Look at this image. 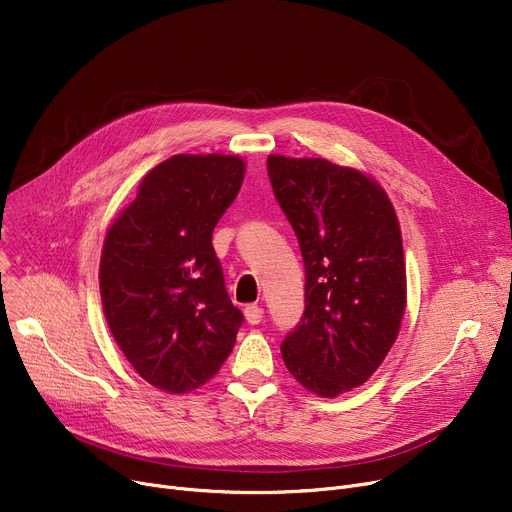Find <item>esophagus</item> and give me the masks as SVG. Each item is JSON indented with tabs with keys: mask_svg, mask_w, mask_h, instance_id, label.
I'll return each mask as SVG.
<instances>
[{
	"mask_svg": "<svg viewBox=\"0 0 512 512\" xmlns=\"http://www.w3.org/2000/svg\"><path fill=\"white\" fill-rule=\"evenodd\" d=\"M245 319H247V324H251V326L261 324V319H263V309H261L259 305H249V307L245 309Z\"/></svg>",
	"mask_w": 512,
	"mask_h": 512,
	"instance_id": "1",
	"label": "esophagus"
}]
</instances>
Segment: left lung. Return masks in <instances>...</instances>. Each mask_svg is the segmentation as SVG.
<instances>
[{
  "label": "left lung",
  "mask_w": 512,
  "mask_h": 512,
  "mask_svg": "<svg viewBox=\"0 0 512 512\" xmlns=\"http://www.w3.org/2000/svg\"><path fill=\"white\" fill-rule=\"evenodd\" d=\"M274 195L305 261V315L282 359L305 390L336 398L365 384L398 338L407 267L382 184L324 157H267Z\"/></svg>",
  "instance_id": "obj_1"
}]
</instances>
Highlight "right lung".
Segmentation results:
<instances>
[{
    "mask_svg": "<svg viewBox=\"0 0 512 512\" xmlns=\"http://www.w3.org/2000/svg\"><path fill=\"white\" fill-rule=\"evenodd\" d=\"M245 170L240 155H172L107 226L99 261L107 328L161 392L201 388L234 348L242 313L230 303L211 232Z\"/></svg>",
    "mask_w": 512,
    "mask_h": 512,
    "instance_id": "add662e5",
    "label": "right lung"
}]
</instances>
